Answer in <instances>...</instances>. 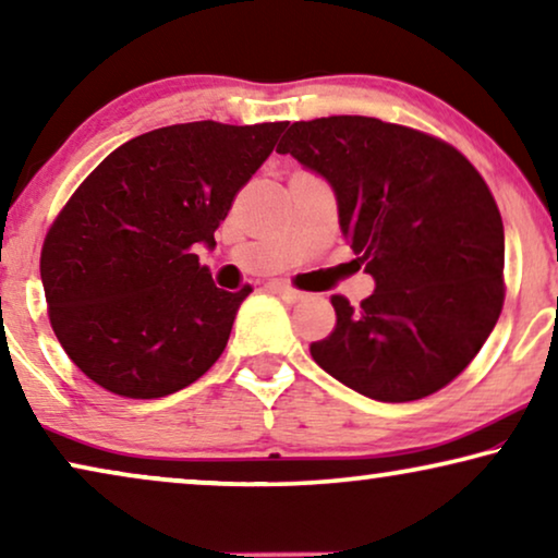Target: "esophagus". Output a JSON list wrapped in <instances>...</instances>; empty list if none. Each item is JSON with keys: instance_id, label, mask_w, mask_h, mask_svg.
Listing matches in <instances>:
<instances>
[{"instance_id": "esophagus-1", "label": "esophagus", "mask_w": 558, "mask_h": 558, "mask_svg": "<svg viewBox=\"0 0 558 558\" xmlns=\"http://www.w3.org/2000/svg\"><path fill=\"white\" fill-rule=\"evenodd\" d=\"M269 289H271V292L277 294V296H281V300H284L287 304H296V302L304 300V292H296V289L284 284V281H271Z\"/></svg>"}]
</instances>
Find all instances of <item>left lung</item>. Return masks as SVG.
<instances>
[{"label":"left lung","instance_id":"left-lung-1","mask_svg":"<svg viewBox=\"0 0 558 558\" xmlns=\"http://www.w3.org/2000/svg\"><path fill=\"white\" fill-rule=\"evenodd\" d=\"M279 155L332 187L376 292L312 342L319 368L373 401L424 399L468 368L502 310L506 235L480 172L449 144L371 117L294 121Z\"/></svg>","mask_w":558,"mask_h":558}]
</instances>
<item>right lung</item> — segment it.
I'll return each instance as SVG.
<instances>
[{
	"label": "right lung",
	"instance_id": "obj_1",
	"mask_svg": "<svg viewBox=\"0 0 558 558\" xmlns=\"http://www.w3.org/2000/svg\"><path fill=\"white\" fill-rule=\"evenodd\" d=\"M287 121L162 126L113 149L45 239L40 277L68 357L106 391L162 399L218 361L251 287L226 292L190 254L213 246Z\"/></svg>",
	"mask_w": 558,
	"mask_h": 558
}]
</instances>
